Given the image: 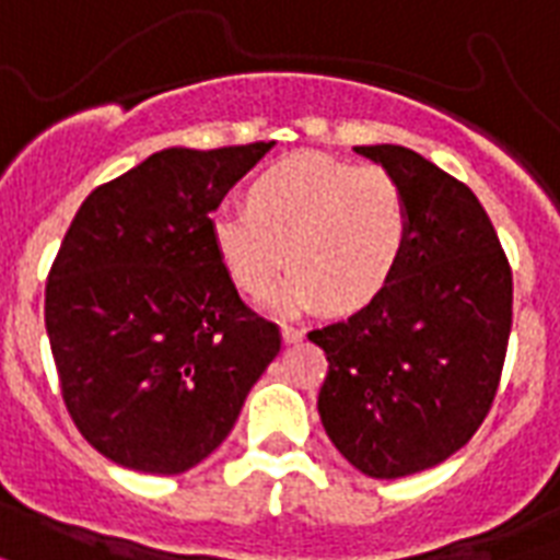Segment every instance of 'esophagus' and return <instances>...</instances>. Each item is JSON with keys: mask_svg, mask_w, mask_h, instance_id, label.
Segmentation results:
<instances>
[{"mask_svg": "<svg viewBox=\"0 0 560 560\" xmlns=\"http://www.w3.org/2000/svg\"><path fill=\"white\" fill-rule=\"evenodd\" d=\"M283 341L285 345H294V341H301L303 339V327H292V324H283Z\"/></svg>", "mask_w": 560, "mask_h": 560, "instance_id": "obj_1", "label": "esophagus"}]
</instances>
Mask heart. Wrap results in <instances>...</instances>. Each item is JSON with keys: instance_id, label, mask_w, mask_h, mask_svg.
<instances>
[{"instance_id": "1", "label": "heart", "mask_w": 560, "mask_h": 560, "mask_svg": "<svg viewBox=\"0 0 560 560\" xmlns=\"http://www.w3.org/2000/svg\"><path fill=\"white\" fill-rule=\"evenodd\" d=\"M212 248L242 292L266 294L292 257L298 268L275 294L280 312L327 301L362 310L392 283L409 242V203L380 166L292 154L248 186V207L210 219Z\"/></svg>"}]
</instances>
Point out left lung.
Returning a JSON list of instances; mask_svg holds the SVG:
<instances>
[{"mask_svg":"<svg viewBox=\"0 0 560 560\" xmlns=\"http://www.w3.org/2000/svg\"><path fill=\"white\" fill-rule=\"evenodd\" d=\"M357 154L400 184L409 242L374 301L310 332L329 362L318 415L357 470L400 479L441 465L488 418L511 336V268L462 180L402 145Z\"/></svg>","mask_w":560,"mask_h":560,"instance_id":"left-lung-1","label":"left lung"}]
</instances>
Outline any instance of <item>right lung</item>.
<instances>
[{
    "label": "right lung",
    "mask_w": 560,
    "mask_h": 560,
    "mask_svg": "<svg viewBox=\"0 0 560 560\" xmlns=\"http://www.w3.org/2000/svg\"><path fill=\"white\" fill-rule=\"evenodd\" d=\"M271 145L158 151L86 195L60 242L46 283L60 394L116 465L175 476L203 462L280 353L210 236V212Z\"/></svg>",
    "instance_id": "add662e5"
}]
</instances>
